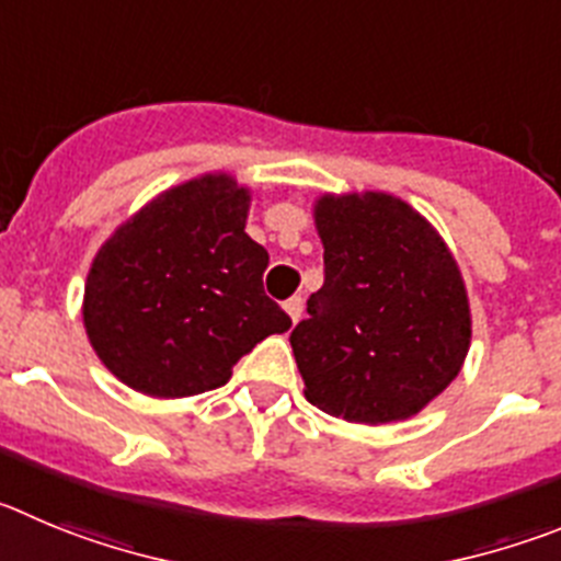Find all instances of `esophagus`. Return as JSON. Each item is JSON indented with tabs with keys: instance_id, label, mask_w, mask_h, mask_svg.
Wrapping results in <instances>:
<instances>
[{
	"instance_id": "1",
	"label": "esophagus",
	"mask_w": 561,
	"mask_h": 561,
	"mask_svg": "<svg viewBox=\"0 0 561 561\" xmlns=\"http://www.w3.org/2000/svg\"><path fill=\"white\" fill-rule=\"evenodd\" d=\"M285 312L290 316L293 323H298V318H301V312H305V298L301 296H293L285 301Z\"/></svg>"
}]
</instances>
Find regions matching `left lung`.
Returning a JSON list of instances; mask_svg holds the SVG:
<instances>
[{"instance_id":"1","label":"left lung","mask_w":561,"mask_h":561,"mask_svg":"<svg viewBox=\"0 0 561 561\" xmlns=\"http://www.w3.org/2000/svg\"><path fill=\"white\" fill-rule=\"evenodd\" d=\"M323 287L290 334L305 396L348 423L407 421L462 370L470 305L446 240L381 191L316 202Z\"/></svg>"}]
</instances>
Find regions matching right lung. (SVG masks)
Returning a JSON list of instances; mask_svg holds the SVG:
<instances>
[{"label": "right lung", "mask_w": 561, "mask_h": 561, "mask_svg": "<svg viewBox=\"0 0 561 561\" xmlns=\"http://www.w3.org/2000/svg\"><path fill=\"white\" fill-rule=\"evenodd\" d=\"M251 191L204 174L162 191L93 256L82 298L104 368L151 399L227 385L234 363L290 318L263 290L268 251L245 234Z\"/></svg>", "instance_id": "1"}]
</instances>
